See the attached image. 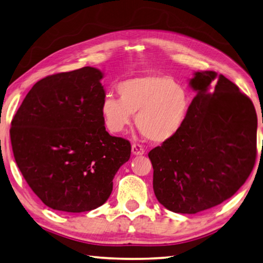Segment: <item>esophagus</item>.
<instances>
[{
  "mask_svg": "<svg viewBox=\"0 0 263 263\" xmlns=\"http://www.w3.org/2000/svg\"><path fill=\"white\" fill-rule=\"evenodd\" d=\"M132 154L133 155H143L145 154V149L139 143H133L132 145Z\"/></svg>",
  "mask_w": 263,
  "mask_h": 263,
  "instance_id": "obj_1",
  "label": "esophagus"
}]
</instances>
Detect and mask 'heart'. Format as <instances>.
<instances>
[{
    "instance_id": "b5f03b06",
    "label": "heart",
    "mask_w": 263,
    "mask_h": 263,
    "mask_svg": "<svg viewBox=\"0 0 263 263\" xmlns=\"http://www.w3.org/2000/svg\"><path fill=\"white\" fill-rule=\"evenodd\" d=\"M120 99L107 96L100 111L106 127L121 133L131 124L132 115L147 140L162 143L177 135L186 120L190 97L186 87L171 76L147 74L117 85Z\"/></svg>"
}]
</instances>
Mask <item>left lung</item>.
Returning a JSON list of instances; mask_svg holds the SVG:
<instances>
[{"mask_svg": "<svg viewBox=\"0 0 263 263\" xmlns=\"http://www.w3.org/2000/svg\"><path fill=\"white\" fill-rule=\"evenodd\" d=\"M196 91L182 126L152 149L157 200L176 213L195 214L230 198L243 186L256 157L253 102L212 70L195 71Z\"/></svg>", "mask_w": 263, "mask_h": 263, "instance_id": "obj_1", "label": "left lung"}]
</instances>
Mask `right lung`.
Returning <instances> with one entry per match:
<instances>
[{
  "mask_svg": "<svg viewBox=\"0 0 263 263\" xmlns=\"http://www.w3.org/2000/svg\"><path fill=\"white\" fill-rule=\"evenodd\" d=\"M104 73L93 67L46 76L25 97L11 122L15 163L52 210L80 213L109 198L130 142L106 131L100 107Z\"/></svg>",
  "mask_w": 263,
  "mask_h": 263,
  "instance_id": "right-lung-1",
  "label": "right lung"
}]
</instances>
